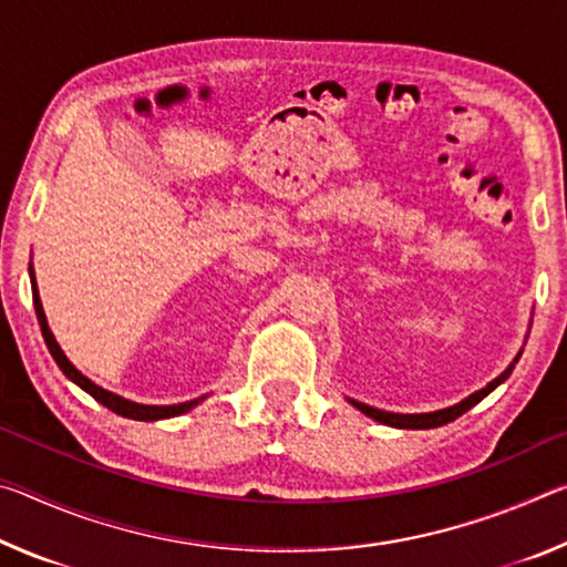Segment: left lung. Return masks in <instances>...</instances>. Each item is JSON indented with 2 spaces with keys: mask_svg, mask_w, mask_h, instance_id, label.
Masks as SVG:
<instances>
[{
  "mask_svg": "<svg viewBox=\"0 0 567 567\" xmlns=\"http://www.w3.org/2000/svg\"><path fill=\"white\" fill-rule=\"evenodd\" d=\"M520 360V352H517V358L513 360L511 368H507L503 375H497L493 382H487V385L483 390L473 392V395L465 398L463 402H457V405L453 408H445V410H435V412H417V415H400V412H385V410H378V408H370L364 405V402H358V400H350L354 408H358L360 412H364V415L382 422V425H392V427H405V430H427V427H440V425H447V422H453L455 417L463 415V412H467L473 405H477L480 400L491 395V392L501 385L503 380L511 378V372L515 368V362Z\"/></svg>",
  "mask_w": 567,
  "mask_h": 567,
  "instance_id": "1",
  "label": "left lung"
}]
</instances>
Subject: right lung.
<instances>
[{"label":"right lung","instance_id":"1","mask_svg":"<svg viewBox=\"0 0 567 567\" xmlns=\"http://www.w3.org/2000/svg\"><path fill=\"white\" fill-rule=\"evenodd\" d=\"M30 280H32V297H34V310H37V320H40V328H42V338L47 342V348H50L54 362L60 364V370L64 372L66 378H70L72 382H76L84 392H90V395L102 402L104 408H110L112 412H117V415L122 417H132V420H145V422H152V420H165V417H177L182 415V412H189L192 408L197 405V402H203L205 398H197V400H189V402H179V405H140V402H132V400H124L120 395H114V392L104 390L100 385H94V382L90 378H84L80 370L74 368V364L66 360V354L62 352L60 344H56L54 334L50 330V324H47V318H44V310H42V302H40V292H37V280H34V270L30 265Z\"/></svg>","mask_w":567,"mask_h":567}]
</instances>
